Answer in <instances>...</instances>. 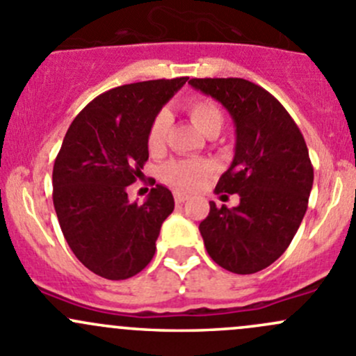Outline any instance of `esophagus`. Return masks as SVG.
Here are the masks:
<instances>
[{
	"mask_svg": "<svg viewBox=\"0 0 356 356\" xmlns=\"http://www.w3.org/2000/svg\"><path fill=\"white\" fill-rule=\"evenodd\" d=\"M189 198H191V196L188 195V193H182V191H175L174 193V200H175V203H184V201H188Z\"/></svg>",
	"mask_w": 356,
	"mask_h": 356,
	"instance_id": "esophagus-1",
	"label": "esophagus"
}]
</instances>
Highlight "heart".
<instances>
[{
  "mask_svg": "<svg viewBox=\"0 0 356 356\" xmlns=\"http://www.w3.org/2000/svg\"><path fill=\"white\" fill-rule=\"evenodd\" d=\"M184 110L193 120V124L200 129L201 132L208 134L211 131H220L224 124V113L220 106L210 98L204 96H191L184 102ZM168 131V115L165 111L158 113L153 118L148 131V148L149 152L156 153L163 148L165 138ZM213 172V163L208 160H200V158H182V160H174L167 163L161 170V177L168 184L181 189H189L195 191L204 186L210 174Z\"/></svg>",
  "mask_w": 356,
  "mask_h": 356,
  "instance_id": "b5f03b06",
  "label": "heart"
}]
</instances>
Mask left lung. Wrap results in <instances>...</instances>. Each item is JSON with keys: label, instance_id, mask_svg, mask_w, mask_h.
Instances as JSON below:
<instances>
[{"label": "left lung", "instance_id": "1", "mask_svg": "<svg viewBox=\"0 0 356 356\" xmlns=\"http://www.w3.org/2000/svg\"><path fill=\"white\" fill-rule=\"evenodd\" d=\"M189 84L222 103L236 127L234 160L215 193L239 195L200 224L215 264L234 274H254L274 264L293 241L308 207L314 167L307 143L284 106L246 79H191Z\"/></svg>", "mask_w": 356, "mask_h": 356}]
</instances>
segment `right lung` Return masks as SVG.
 I'll return each instance as SVG.
<instances>
[{
	"mask_svg": "<svg viewBox=\"0 0 356 356\" xmlns=\"http://www.w3.org/2000/svg\"><path fill=\"white\" fill-rule=\"evenodd\" d=\"M188 77L118 86L92 99L68 127L53 167V204L68 246L96 275L122 281L152 261L174 196L156 184L143 204L127 186L141 179L148 131Z\"/></svg>",
	"mask_w": 356,
	"mask_h": 356,
	"instance_id": "add662e5",
	"label": "right lung"
}]
</instances>
